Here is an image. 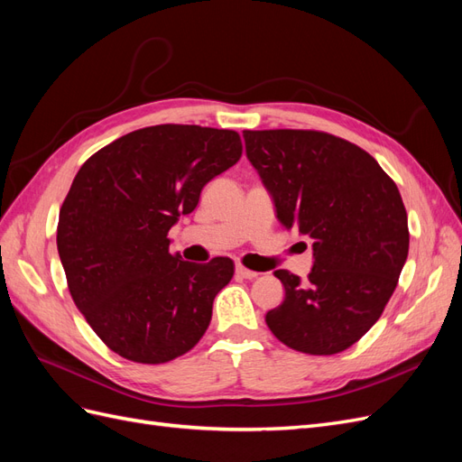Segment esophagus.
Returning <instances> with one entry per match:
<instances>
[{
    "instance_id": "obj_1",
    "label": "esophagus",
    "mask_w": 462,
    "mask_h": 462,
    "mask_svg": "<svg viewBox=\"0 0 462 462\" xmlns=\"http://www.w3.org/2000/svg\"><path fill=\"white\" fill-rule=\"evenodd\" d=\"M235 273L239 275V277H245V279H254V277H258V273H256V272H253V270L245 268V265H241V263H236Z\"/></svg>"
}]
</instances>
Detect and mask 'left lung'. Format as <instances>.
I'll return each instance as SVG.
<instances>
[{"label":"left lung","mask_w":462,"mask_h":462,"mask_svg":"<svg viewBox=\"0 0 462 462\" xmlns=\"http://www.w3.org/2000/svg\"><path fill=\"white\" fill-rule=\"evenodd\" d=\"M243 138L279 223L314 250L306 282L275 272L285 299L265 324L299 353H341L380 319L407 262L399 189L368 152L339 136L275 129L243 131Z\"/></svg>","instance_id":"obj_1"}]
</instances>
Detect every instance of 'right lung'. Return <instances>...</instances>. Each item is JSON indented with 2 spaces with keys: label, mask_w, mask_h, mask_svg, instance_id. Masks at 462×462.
I'll return each instance as SVG.
<instances>
[{
  "label": "right lung",
  "mask_w": 462,
  "mask_h": 462,
  "mask_svg": "<svg viewBox=\"0 0 462 462\" xmlns=\"http://www.w3.org/2000/svg\"><path fill=\"white\" fill-rule=\"evenodd\" d=\"M241 153L235 131L156 125L82 163L60 209L58 250L77 309L119 356L163 365L206 333L235 263L185 262L167 233Z\"/></svg>",
  "instance_id": "right-lung-1"
}]
</instances>
